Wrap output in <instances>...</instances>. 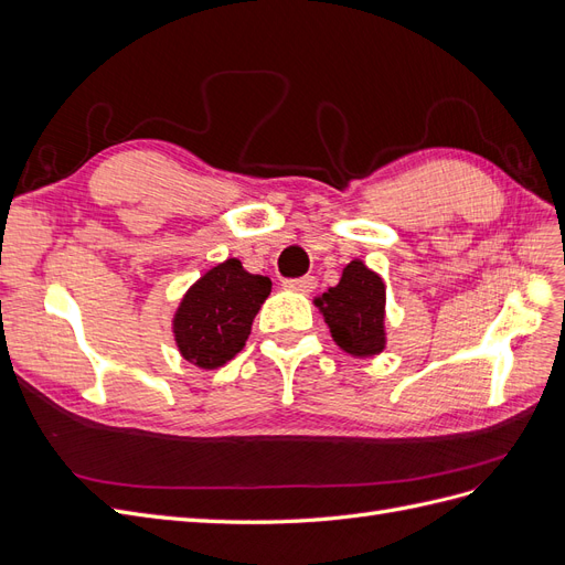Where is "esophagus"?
<instances>
[{
	"label": "esophagus",
	"instance_id": "esophagus-1",
	"mask_svg": "<svg viewBox=\"0 0 565 565\" xmlns=\"http://www.w3.org/2000/svg\"><path fill=\"white\" fill-rule=\"evenodd\" d=\"M285 289H292V292H301V295H309L313 292L316 287V278L313 276H303V278H289L282 282Z\"/></svg>",
	"mask_w": 565,
	"mask_h": 565
}]
</instances>
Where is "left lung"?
Here are the masks:
<instances>
[{"instance_id":"1","label":"left lung","mask_w":565,"mask_h":565,"mask_svg":"<svg viewBox=\"0 0 565 565\" xmlns=\"http://www.w3.org/2000/svg\"><path fill=\"white\" fill-rule=\"evenodd\" d=\"M386 289L377 273L363 262H351L337 287L316 299L337 344L351 355L382 353Z\"/></svg>"}]
</instances>
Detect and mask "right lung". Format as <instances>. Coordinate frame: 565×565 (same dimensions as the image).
<instances>
[{"mask_svg":"<svg viewBox=\"0 0 565 565\" xmlns=\"http://www.w3.org/2000/svg\"><path fill=\"white\" fill-rule=\"evenodd\" d=\"M270 295L266 276H252L237 259H228L188 289L174 316L181 355L202 370L221 367L241 353L252 320Z\"/></svg>","mask_w":565,"mask_h":565,"instance_id":"right-lung-1","label":"right lung"}]
</instances>
